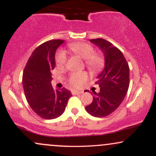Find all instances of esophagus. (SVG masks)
<instances>
[{
  "label": "esophagus",
  "mask_w": 156,
  "mask_h": 156,
  "mask_svg": "<svg viewBox=\"0 0 156 156\" xmlns=\"http://www.w3.org/2000/svg\"><path fill=\"white\" fill-rule=\"evenodd\" d=\"M72 93H73V94H74V95H76V94H82L83 92H81V91H78V90H73V91H72Z\"/></svg>",
  "instance_id": "esophagus-1"
}]
</instances>
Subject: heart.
Masks as SVG:
<instances>
[{"label":"heart","instance_id":"b5f03b06","mask_svg":"<svg viewBox=\"0 0 156 156\" xmlns=\"http://www.w3.org/2000/svg\"><path fill=\"white\" fill-rule=\"evenodd\" d=\"M69 51L73 54L85 60V64L87 67L93 72H97L101 69L104 64V60L101 55L94 53V50L92 45L78 42L69 44ZM67 62V56L64 51H58L55 57V62L58 67H62L64 66ZM88 76L87 73H75L71 74L69 76V83L75 87H79L87 79Z\"/></svg>","mask_w":156,"mask_h":156}]
</instances>
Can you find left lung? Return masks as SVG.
I'll use <instances>...</instances> for the list:
<instances>
[{"label": "left lung", "instance_id": "1", "mask_svg": "<svg viewBox=\"0 0 156 156\" xmlns=\"http://www.w3.org/2000/svg\"><path fill=\"white\" fill-rule=\"evenodd\" d=\"M104 55L105 66L97 77L100 92H93V101L86 106L87 112L93 117H103L117 109L124 100L130 81V69L122 53L103 39H90Z\"/></svg>", "mask_w": 156, "mask_h": 156}]
</instances>
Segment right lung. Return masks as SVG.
Returning <instances> with one entry per match:
<instances>
[{
  "mask_svg": "<svg viewBox=\"0 0 156 156\" xmlns=\"http://www.w3.org/2000/svg\"><path fill=\"white\" fill-rule=\"evenodd\" d=\"M64 40L55 39L40 44L28 58L23 74V87L30 107L45 119L60 117L72 96L68 89L53 88L51 71L55 68V54Z\"/></svg>",
  "mask_w": 156,
  "mask_h": 156,
  "instance_id": "obj_1",
  "label": "right lung"
}]
</instances>
